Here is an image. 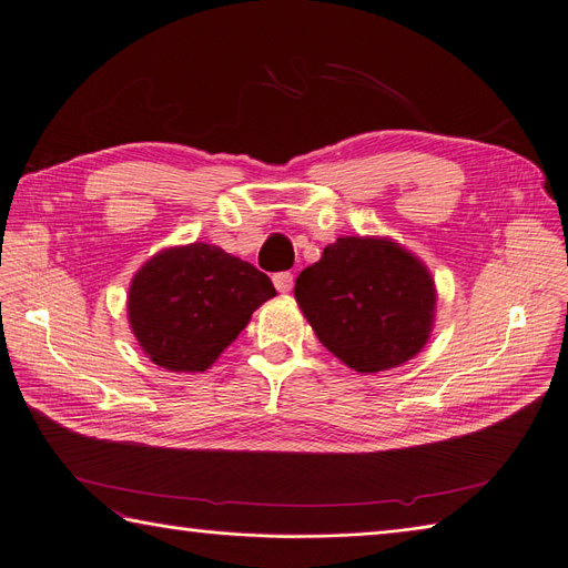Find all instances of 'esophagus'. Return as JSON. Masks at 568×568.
Wrapping results in <instances>:
<instances>
[{
    "label": "esophagus",
    "mask_w": 568,
    "mask_h": 568,
    "mask_svg": "<svg viewBox=\"0 0 568 568\" xmlns=\"http://www.w3.org/2000/svg\"><path fill=\"white\" fill-rule=\"evenodd\" d=\"M273 285H276L278 292H290L292 285H295V276H292L290 271H281L273 276Z\"/></svg>",
    "instance_id": "34e87169"
}]
</instances>
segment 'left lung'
Segmentation results:
<instances>
[{
    "mask_svg": "<svg viewBox=\"0 0 568 568\" xmlns=\"http://www.w3.org/2000/svg\"><path fill=\"white\" fill-rule=\"evenodd\" d=\"M295 297L321 344L361 374L414 358L435 318L428 268L390 239H337L300 273Z\"/></svg>",
    "mask_w": 568,
    "mask_h": 568,
    "instance_id": "left-lung-1",
    "label": "left lung"
}]
</instances>
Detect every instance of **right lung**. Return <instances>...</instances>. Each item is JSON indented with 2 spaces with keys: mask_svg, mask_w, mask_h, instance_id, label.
I'll return each instance as SVG.
<instances>
[{
  "mask_svg": "<svg viewBox=\"0 0 568 568\" xmlns=\"http://www.w3.org/2000/svg\"><path fill=\"white\" fill-rule=\"evenodd\" d=\"M276 297L271 278L210 243L168 247L146 262L129 290V323L154 365L205 372Z\"/></svg>",
  "mask_w": 568,
  "mask_h": 568,
  "instance_id": "obj_1",
  "label": "right lung"
}]
</instances>
